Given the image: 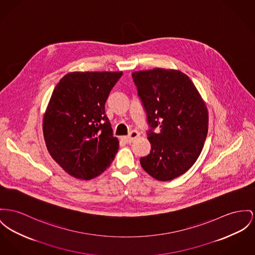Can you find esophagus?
I'll return each instance as SVG.
<instances>
[{
  "mask_svg": "<svg viewBox=\"0 0 255 255\" xmlns=\"http://www.w3.org/2000/svg\"><path fill=\"white\" fill-rule=\"evenodd\" d=\"M137 137H139V132L136 131V130H132L128 135L125 136L123 139H124V141H125L126 143L129 144V143H131L134 139H136Z\"/></svg>",
  "mask_w": 255,
  "mask_h": 255,
  "instance_id": "obj_1",
  "label": "esophagus"
}]
</instances>
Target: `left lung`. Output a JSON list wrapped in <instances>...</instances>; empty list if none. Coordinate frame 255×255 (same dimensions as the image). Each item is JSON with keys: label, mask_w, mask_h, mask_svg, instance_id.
<instances>
[{"label": "left lung", "mask_w": 255, "mask_h": 255, "mask_svg": "<svg viewBox=\"0 0 255 255\" xmlns=\"http://www.w3.org/2000/svg\"><path fill=\"white\" fill-rule=\"evenodd\" d=\"M138 96L152 129L151 151L140 158L142 168L158 181L173 180L189 169L203 149L208 133V109L187 74L153 68L132 72ZM159 126L154 134L152 128Z\"/></svg>", "instance_id": "1"}]
</instances>
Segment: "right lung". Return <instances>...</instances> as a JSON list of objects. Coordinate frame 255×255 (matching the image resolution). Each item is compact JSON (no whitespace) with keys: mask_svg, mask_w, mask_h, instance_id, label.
Masks as SVG:
<instances>
[{"mask_svg":"<svg viewBox=\"0 0 255 255\" xmlns=\"http://www.w3.org/2000/svg\"><path fill=\"white\" fill-rule=\"evenodd\" d=\"M122 71H74L56 85L43 116L52 158L70 176L91 180L109 167L119 141L105 115V102Z\"/></svg>","mask_w":255,"mask_h":255,"instance_id":"right-lung-1","label":"right lung"}]
</instances>
